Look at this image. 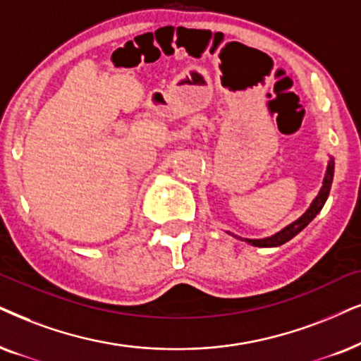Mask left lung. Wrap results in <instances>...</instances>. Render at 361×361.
<instances>
[{
    "label": "left lung",
    "mask_w": 361,
    "mask_h": 361,
    "mask_svg": "<svg viewBox=\"0 0 361 361\" xmlns=\"http://www.w3.org/2000/svg\"><path fill=\"white\" fill-rule=\"evenodd\" d=\"M333 171H335V161H333V158H330V161H328V168H326V175H325V180H323V186H322L320 193H318L317 198L313 200V203L310 204V208L302 214V216L298 218V220L293 221L291 225H288L286 228H283V230L278 231L276 235L268 236V238L245 240V241H248V243L253 245V246H280L283 243H286V241H290L291 238H293V236L298 235L300 231H302L303 228L307 226L308 223L312 221L313 218L322 212L323 204H325L328 195H330L331 181H333Z\"/></svg>",
    "instance_id": "obj_1"
}]
</instances>
